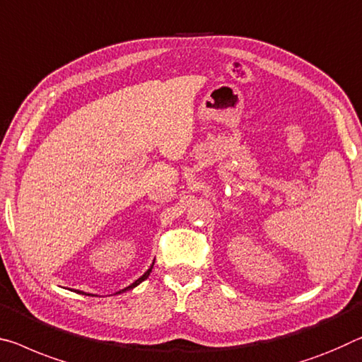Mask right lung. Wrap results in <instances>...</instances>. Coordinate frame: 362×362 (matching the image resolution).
<instances>
[{"label":"right lung","mask_w":362,"mask_h":362,"mask_svg":"<svg viewBox=\"0 0 362 362\" xmlns=\"http://www.w3.org/2000/svg\"><path fill=\"white\" fill-rule=\"evenodd\" d=\"M153 264H155V260H153V262H152V265H150L148 267V269H147V272H146V274H144L142 276H139L137 278V280L134 281V283H131V285L129 286H126V288H123V290H119L118 293H124V291H129V290H132V288H136L137 285H141V283L144 281V280H147V278H148V275H150V272H152V269H153ZM76 293H81V294H86L84 291H79V290H74ZM118 293H116V294H118Z\"/></svg>","instance_id":"1"}]
</instances>
